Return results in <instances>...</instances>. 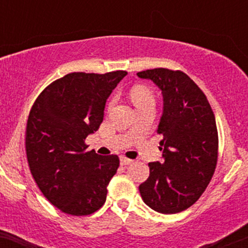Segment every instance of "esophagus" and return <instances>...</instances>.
Returning a JSON list of instances; mask_svg holds the SVG:
<instances>
[{
    "instance_id": "34e87169",
    "label": "esophagus",
    "mask_w": 248,
    "mask_h": 248,
    "mask_svg": "<svg viewBox=\"0 0 248 248\" xmlns=\"http://www.w3.org/2000/svg\"><path fill=\"white\" fill-rule=\"evenodd\" d=\"M133 162L132 159H128V157L126 156H121L120 157V164L121 166H127V165H130Z\"/></svg>"
}]
</instances>
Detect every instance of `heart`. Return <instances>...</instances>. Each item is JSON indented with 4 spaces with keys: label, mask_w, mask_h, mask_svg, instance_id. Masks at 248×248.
<instances>
[{
    "label": "heart",
    "mask_w": 248,
    "mask_h": 248,
    "mask_svg": "<svg viewBox=\"0 0 248 248\" xmlns=\"http://www.w3.org/2000/svg\"><path fill=\"white\" fill-rule=\"evenodd\" d=\"M130 99L134 102L135 107H139L141 105H145L147 102H154V96L153 93L151 92V89H148L147 87L143 86H137L134 88H132L130 91ZM114 100H110L108 108H110L113 106Z\"/></svg>",
    "instance_id": "heart-1"
}]
</instances>
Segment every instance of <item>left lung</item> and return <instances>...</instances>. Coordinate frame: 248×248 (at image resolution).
I'll use <instances>...</instances> for the list:
<instances>
[{
    "mask_svg": "<svg viewBox=\"0 0 248 248\" xmlns=\"http://www.w3.org/2000/svg\"><path fill=\"white\" fill-rule=\"evenodd\" d=\"M161 89L164 113L157 127L164 162H149V176L139 186L147 206L164 214L185 211L201 197L213 176L219 138L216 116L198 84L181 70L139 72Z\"/></svg>",
    "mask_w": 248,
    "mask_h": 248,
    "instance_id": "8db88e82",
    "label": "left lung"
}]
</instances>
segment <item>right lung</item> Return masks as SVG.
<instances>
[{
	"label": "right lung",
	"mask_w": 248,
	"mask_h": 248,
	"mask_svg": "<svg viewBox=\"0 0 248 248\" xmlns=\"http://www.w3.org/2000/svg\"><path fill=\"white\" fill-rule=\"evenodd\" d=\"M127 72L70 73L46 87L27 121L31 173L49 202L66 214L89 216L107 198L118 155L87 151L86 138L99 129L113 89Z\"/></svg>",
	"instance_id": "right-lung-1"
}]
</instances>
